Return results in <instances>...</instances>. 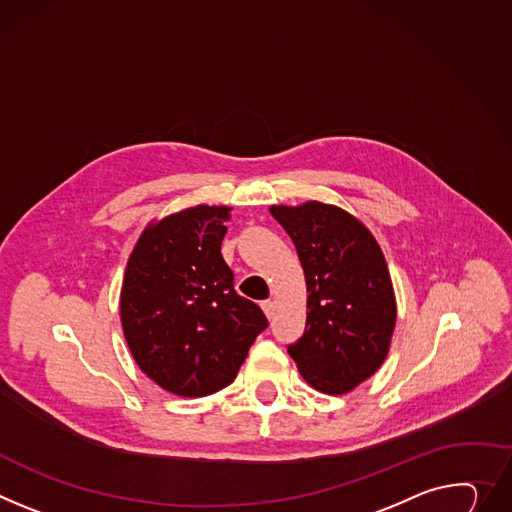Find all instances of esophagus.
<instances>
[{"instance_id": "1", "label": "esophagus", "mask_w": 512, "mask_h": 512, "mask_svg": "<svg viewBox=\"0 0 512 512\" xmlns=\"http://www.w3.org/2000/svg\"><path fill=\"white\" fill-rule=\"evenodd\" d=\"M261 308H263V312H265V316H267V318H271V316H273V312H275V306H273V302H271V300L261 302Z\"/></svg>"}]
</instances>
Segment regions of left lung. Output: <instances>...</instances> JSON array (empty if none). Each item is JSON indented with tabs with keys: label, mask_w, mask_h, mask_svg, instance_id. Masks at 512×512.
Listing matches in <instances>:
<instances>
[{
	"label": "left lung",
	"mask_w": 512,
	"mask_h": 512,
	"mask_svg": "<svg viewBox=\"0 0 512 512\" xmlns=\"http://www.w3.org/2000/svg\"><path fill=\"white\" fill-rule=\"evenodd\" d=\"M306 275V329L288 347L302 378L324 394H347L384 363L396 298L374 235L339 206H271Z\"/></svg>",
	"instance_id": "1"
}]
</instances>
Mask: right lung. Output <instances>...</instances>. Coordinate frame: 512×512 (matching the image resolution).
Returning <instances> with one entry per match:
<instances>
[{"label":"right lung","instance_id":"add662e5","mask_svg":"<svg viewBox=\"0 0 512 512\" xmlns=\"http://www.w3.org/2000/svg\"><path fill=\"white\" fill-rule=\"evenodd\" d=\"M228 206H194L151 222L122 282L120 320L128 349L163 390L198 398L237 378L263 310L237 294L222 259Z\"/></svg>","mask_w":512,"mask_h":512}]
</instances>
